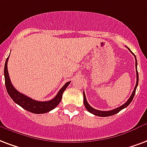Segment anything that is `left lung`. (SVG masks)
I'll list each match as a JSON object with an SVG mask.
<instances>
[{
	"mask_svg": "<svg viewBox=\"0 0 147 147\" xmlns=\"http://www.w3.org/2000/svg\"><path fill=\"white\" fill-rule=\"evenodd\" d=\"M129 50L130 51V49L129 48ZM132 53V52H131ZM135 56V54H134ZM135 58H136V86L134 88V90H133V92L131 93V96L129 97V99L128 100L126 101V103L123 104V105H121L119 107H117V108H115L114 110H111V111H99V110L94 109L93 107H92L90 106V104H88L87 100H86V95H85L84 91H83V102H84V105L86 110H87L90 113H92L94 115H96V116H99V117H108V116H111V115H114L115 114H117L120 111H121L124 108H125L126 107H128L129 105V104L131 103V100H133V97H134L135 93H136V88L138 86V83H139V74H138L137 71V61H136V57L135 56Z\"/></svg>",
	"mask_w": 147,
	"mask_h": 147,
	"instance_id": "left-lung-1",
	"label": "left lung"
}]
</instances>
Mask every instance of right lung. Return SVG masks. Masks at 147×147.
<instances>
[{
    "mask_svg": "<svg viewBox=\"0 0 147 147\" xmlns=\"http://www.w3.org/2000/svg\"><path fill=\"white\" fill-rule=\"evenodd\" d=\"M7 57L5 65H4V79H5V86L7 89V93L9 94L11 98L12 99L14 102L21 106L22 108L26 110L29 112L34 113V114H43L51 111V110L54 109L59 104V103L61 100L62 98V94L65 89L68 87L71 82H66L64 86H63L59 92L57 93L56 96L53 98L51 100L48 101H37L32 100L29 96H26L22 93H19L16 88L13 86L12 83L11 82L10 80L9 75H8V71H7V61H8Z\"/></svg>",
    "mask_w": 147,
    "mask_h": 147,
    "instance_id": "add662e5",
    "label": "right lung"
}]
</instances>
